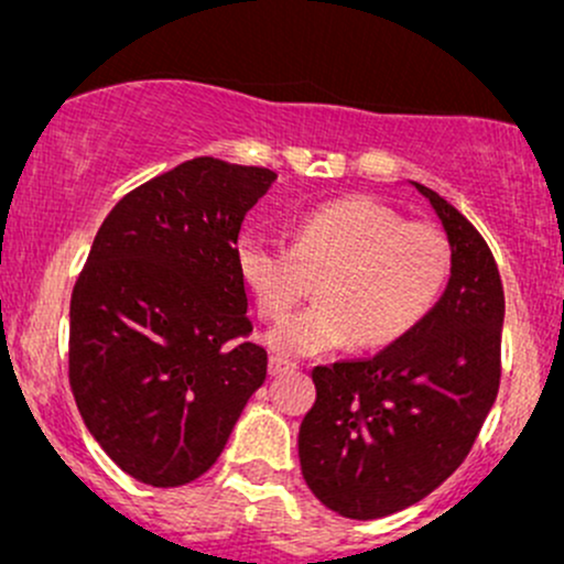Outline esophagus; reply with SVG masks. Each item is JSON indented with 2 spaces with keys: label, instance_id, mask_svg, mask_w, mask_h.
<instances>
[{
  "label": "esophagus",
  "instance_id": "34e87169",
  "mask_svg": "<svg viewBox=\"0 0 564 564\" xmlns=\"http://www.w3.org/2000/svg\"><path fill=\"white\" fill-rule=\"evenodd\" d=\"M294 364H289V360H283V358H278V355H273V358H270V373H286V371H294Z\"/></svg>",
  "mask_w": 564,
  "mask_h": 564
}]
</instances>
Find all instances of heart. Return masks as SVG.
<instances>
[{
	"mask_svg": "<svg viewBox=\"0 0 564 564\" xmlns=\"http://www.w3.org/2000/svg\"><path fill=\"white\" fill-rule=\"evenodd\" d=\"M236 268L268 321L286 318L318 281V304L268 336L275 352L304 358L349 341L387 347L411 334L448 286L453 249L435 225L405 223L377 198L345 196L304 212L291 246L243 232Z\"/></svg>",
	"mask_w": 564,
	"mask_h": 564,
	"instance_id": "b5f03b06",
	"label": "heart"
}]
</instances>
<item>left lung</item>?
Listing matches in <instances>:
<instances>
[{"label": "left lung", "mask_w": 564, "mask_h": 564, "mask_svg": "<svg viewBox=\"0 0 564 564\" xmlns=\"http://www.w3.org/2000/svg\"><path fill=\"white\" fill-rule=\"evenodd\" d=\"M453 249L448 286L426 318L364 360L315 366L300 426L304 482L349 520L430 496L462 467L501 381L503 286L485 238L456 206L413 183Z\"/></svg>", "instance_id": "1"}]
</instances>
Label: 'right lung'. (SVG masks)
<instances>
[{
	"mask_svg": "<svg viewBox=\"0 0 564 564\" xmlns=\"http://www.w3.org/2000/svg\"><path fill=\"white\" fill-rule=\"evenodd\" d=\"M275 177L191 159L127 193L97 230L70 294L68 379L87 430L134 480L204 475L268 377L236 243Z\"/></svg>",
	"mask_w": 564,
	"mask_h": 564,
	"instance_id": "add662e5",
	"label": "right lung"
}]
</instances>
